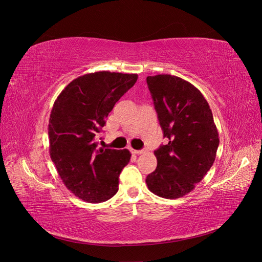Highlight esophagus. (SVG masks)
I'll list each match as a JSON object with an SVG mask.
<instances>
[{
  "instance_id": "34e87169",
  "label": "esophagus",
  "mask_w": 262,
  "mask_h": 262,
  "mask_svg": "<svg viewBox=\"0 0 262 262\" xmlns=\"http://www.w3.org/2000/svg\"><path fill=\"white\" fill-rule=\"evenodd\" d=\"M145 152V149H133V148H131V153L132 154H142V153H144Z\"/></svg>"
}]
</instances>
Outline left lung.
Returning <instances> with one entry per match:
<instances>
[{
    "label": "left lung",
    "mask_w": 262,
    "mask_h": 262,
    "mask_svg": "<svg viewBox=\"0 0 262 262\" xmlns=\"http://www.w3.org/2000/svg\"><path fill=\"white\" fill-rule=\"evenodd\" d=\"M164 138L154 154L157 167L146 177L150 192L177 199L191 192L215 161L220 144L208 101L201 92L178 76H147Z\"/></svg>",
    "instance_id": "8db88e82"
}]
</instances>
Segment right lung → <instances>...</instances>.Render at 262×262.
<instances>
[{
	"label": "right lung",
	"instance_id": "right-lung-1",
	"mask_svg": "<svg viewBox=\"0 0 262 262\" xmlns=\"http://www.w3.org/2000/svg\"><path fill=\"white\" fill-rule=\"evenodd\" d=\"M137 74L100 71L71 82L55 99L49 119V152L63 184L80 199L113 198L130 162L126 148L98 147L97 133L116 102L136 84Z\"/></svg>",
	"mask_w": 262,
	"mask_h": 262
}]
</instances>
